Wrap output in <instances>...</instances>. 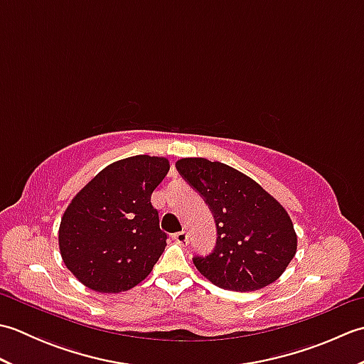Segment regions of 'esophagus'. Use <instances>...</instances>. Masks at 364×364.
I'll return each mask as SVG.
<instances>
[{
	"instance_id": "obj_1",
	"label": "esophagus",
	"mask_w": 364,
	"mask_h": 364,
	"mask_svg": "<svg viewBox=\"0 0 364 364\" xmlns=\"http://www.w3.org/2000/svg\"><path fill=\"white\" fill-rule=\"evenodd\" d=\"M172 239L176 244L184 245V244H188V233H186V231H178V233H175L172 236Z\"/></svg>"
}]
</instances>
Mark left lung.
I'll use <instances>...</instances> for the list:
<instances>
[{"label": "left lung", "mask_w": 364, "mask_h": 364, "mask_svg": "<svg viewBox=\"0 0 364 364\" xmlns=\"http://www.w3.org/2000/svg\"><path fill=\"white\" fill-rule=\"evenodd\" d=\"M176 170L213 211L218 241L194 257L198 272L219 288L249 292L274 283L297 252L284 208L259 184L223 162L183 158Z\"/></svg>", "instance_id": "1"}]
</instances>
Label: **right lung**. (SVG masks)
<instances>
[{
	"label": "right lung",
	"instance_id": "right-lung-1",
	"mask_svg": "<svg viewBox=\"0 0 364 364\" xmlns=\"http://www.w3.org/2000/svg\"><path fill=\"white\" fill-rule=\"evenodd\" d=\"M168 168L161 156L120 159L73 197L60 219L59 250L84 286L122 292L151 272L167 245L151 194Z\"/></svg>",
	"mask_w": 364,
	"mask_h": 364
}]
</instances>
